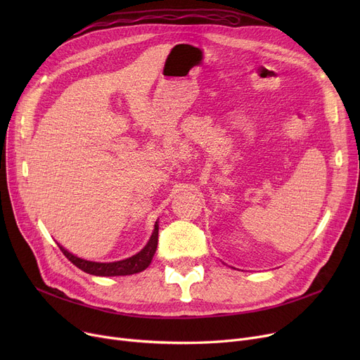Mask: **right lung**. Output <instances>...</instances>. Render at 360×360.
<instances>
[{
  "mask_svg": "<svg viewBox=\"0 0 360 360\" xmlns=\"http://www.w3.org/2000/svg\"><path fill=\"white\" fill-rule=\"evenodd\" d=\"M158 235H159V224H155V231L151 233L150 240L147 242L146 247L136 255H132L127 259L122 261H115V262H93L87 261L83 258H79L60 247L63 254L74 264L75 267H79L84 273L93 274V276H128V274H136L143 270H146L151 258H153L156 248H158Z\"/></svg>",
  "mask_w": 360,
  "mask_h": 360,
  "instance_id": "1",
  "label": "right lung"
}]
</instances>
